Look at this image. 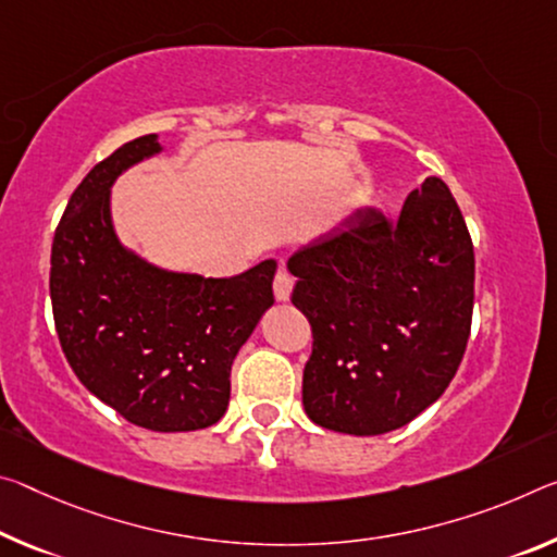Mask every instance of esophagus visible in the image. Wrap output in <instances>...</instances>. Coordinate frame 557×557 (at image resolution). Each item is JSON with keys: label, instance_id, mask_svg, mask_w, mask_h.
Instances as JSON below:
<instances>
[{"label": "esophagus", "instance_id": "1", "mask_svg": "<svg viewBox=\"0 0 557 557\" xmlns=\"http://www.w3.org/2000/svg\"><path fill=\"white\" fill-rule=\"evenodd\" d=\"M293 287H295L293 277H289L285 270H280L275 275V282H272V289H275V297L280 299V302H287L289 295H293Z\"/></svg>", "mask_w": 557, "mask_h": 557}]
</instances>
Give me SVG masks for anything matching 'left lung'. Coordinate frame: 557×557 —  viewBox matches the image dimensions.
<instances>
[{"label": "left lung", "mask_w": 557, "mask_h": 557, "mask_svg": "<svg viewBox=\"0 0 557 557\" xmlns=\"http://www.w3.org/2000/svg\"><path fill=\"white\" fill-rule=\"evenodd\" d=\"M287 268L312 326L302 404L314 423L386 434L446 392L471 334L475 260L444 181H423L396 220L357 210Z\"/></svg>", "instance_id": "1"}]
</instances>
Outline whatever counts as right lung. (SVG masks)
<instances>
[{"label": "right lung", "mask_w": 557, "mask_h": 557, "mask_svg": "<svg viewBox=\"0 0 557 557\" xmlns=\"http://www.w3.org/2000/svg\"><path fill=\"white\" fill-rule=\"evenodd\" d=\"M161 153L156 134L123 144L69 198L51 245L49 293L66 361L88 392L151 431H196L231 401V367L268 307L275 260L235 277L168 272L119 243L111 185Z\"/></svg>", "instance_id": "add662e5"}]
</instances>
